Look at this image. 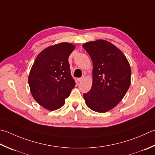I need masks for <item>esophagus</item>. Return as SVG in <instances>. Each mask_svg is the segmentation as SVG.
Wrapping results in <instances>:
<instances>
[{
	"label": "esophagus",
	"instance_id": "esophagus-1",
	"mask_svg": "<svg viewBox=\"0 0 155 155\" xmlns=\"http://www.w3.org/2000/svg\"><path fill=\"white\" fill-rule=\"evenodd\" d=\"M84 79V77H81V78H77V81H78V82H81L82 81H83Z\"/></svg>",
	"mask_w": 155,
	"mask_h": 155
}]
</instances>
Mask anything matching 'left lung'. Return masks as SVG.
I'll return each instance as SVG.
<instances>
[{
	"instance_id": "1",
	"label": "left lung",
	"mask_w": 155,
	"mask_h": 155,
	"mask_svg": "<svg viewBox=\"0 0 155 155\" xmlns=\"http://www.w3.org/2000/svg\"><path fill=\"white\" fill-rule=\"evenodd\" d=\"M83 47L93 61V84L83 94L91 110L105 113L122 101L130 86L131 68L126 57L114 44L104 39L89 41Z\"/></svg>"
}]
</instances>
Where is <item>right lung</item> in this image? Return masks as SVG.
Segmentation results:
<instances>
[{
    "mask_svg": "<svg viewBox=\"0 0 155 155\" xmlns=\"http://www.w3.org/2000/svg\"><path fill=\"white\" fill-rule=\"evenodd\" d=\"M74 48L73 44L67 42L48 47L36 57L31 68L28 77L31 93L48 110L62 107L75 86L68 62Z\"/></svg>",
    "mask_w": 155,
    "mask_h": 155,
    "instance_id": "obj_1",
    "label": "right lung"
}]
</instances>
